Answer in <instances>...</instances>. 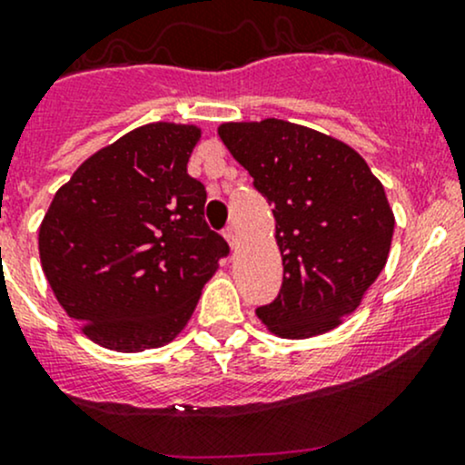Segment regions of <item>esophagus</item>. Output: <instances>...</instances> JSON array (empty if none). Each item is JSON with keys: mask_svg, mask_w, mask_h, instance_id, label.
Returning a JSON list of instances; mask_svg holds the SVG:
<instances>
[{"mask_svg": "<svg viewBox=\"0 0 465 465\" xmlns=\"http://www.w3.org/2000/svg\"><path fill=\"white\" fill-rule=\"evenodd\" d=\"M223 237H226V242L231 243L232 251H237V246H239V242H237V231H234L232 226H228L226 231H223Z\"/></svg>", "mask_w": 465, "mask_h": 465, "instance_id": "esophagus-1", "label": "esophagus"}]
</instances>
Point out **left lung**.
Returning a JSON list of instances; mask_svg holds the SVG:
<instances>
[{"instance_id": "obj_1", "label": "left lung", "mask_w": 465, "mask_h": 465, "mask_svg": "<svg viewBox=\"0 0 465 465\" xmlns=\"http://www.w3.org/2000/svg\"><path fill=\"white\" fill-rule=\"evenodd\" d=\"M217 133L274 214L283 282L257 317L283 339L332 331L388 262L394 214L381 182L348 143L299 124L228 122Z\"/></svg>"}]
</instances>
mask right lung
<instances>
[{"instance_id": "right-lung-1", "label": "right lung", "mask_w": 465, "mask_h": 465, "mask_svg": "<svg viewBox=\"0 0 465 465\" xmlns=\"http://www.w3.org/2000/svg\"><path fill=\"white\" fill-rule=\"evenodd\" d=\"M193 124L139 126L88 157L39 226V259L82 332L117 352L173 341L228 254L203 219L206 188L188 174Z\"/></svg>"}]
</instances>
